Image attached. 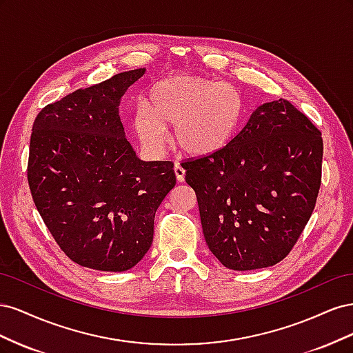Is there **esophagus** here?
Masks as SVG:
<instances>
[{"mask_svg":"<svg viewBox=\"0 0 353 353\" xmlns=\"http://www.w3.org/2000/svg\"><path fill=\"white\" fill-rule=\"evenodd\" d=\"M174 170H175V176H176L178 183H184V179H185V170H184V168L181 166L179 163H176L174 166Z\"/></svg>","mask_w":353,"mask_h":353,"instance_id":"1","label":"esophagus"}]
</instances>
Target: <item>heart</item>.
Here are the masks:
<instances>
[{
    "label": "heart",
    "mask_w": 353,
    "mask_h": 353,
    "mask_svg": "<svg viewBox=\"0 0 353 353\" xmlns=\"http://www.w3.org/2000/svg\"><path fill=\"white\" fill-rule=\"evenodd\" d=\"M241 117L243 100L230 83L178 74L153 85L134 113L132 128L147 150L162 153L170 140L168 126H175L181 150L209 157L230 145Z\"/></svg>",
    "instance_id": "heart-1"
}]
</instances>
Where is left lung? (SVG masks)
Instances as JSON below:
<instances>
[{
  "mask_svg": "<svg viewBox=\"0 0 353 353\" xmlns=\"http://www.w3.org/2000/svg\"><path fill=\"white\" fill-rule=\"evenodd\" d=\"M321 163V132L283 99L256 108L225 150L185 162L213 256L232 271L283 261L312 215Z\"/></svg>",
  "mask_w": 353,
  "mask_h": 353,
  "instance_id": "8db88e82",
  "label": "left lung"
}]
</instances>
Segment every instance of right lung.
<instances>
[{
  "mask_svg": "<svg viewBox=\"0 0 353 353\" xmlns=\"http://www.w3.org/2000/svg\"><path fill=\"white\" fill-rule=\"evenodd\" d=\"M145 73H117L46 105L32 126L28 181L39 215L69 258L95 271L134 268L150 249L154 215L175 187L172 162H144L119 105Z\"/></svg>",
  "mask_w": 353,
  "mask_h": 353,
  "instance_id": "1",
  "label": "right lung"
}]
</instances>
